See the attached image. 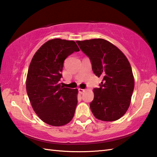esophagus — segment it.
Returning <instances> with one entry per match:
<instances>
[{"label": "esophagus", "mask_w": 157, "mask_h": 157, "mask_svg": "<svg viewBox=\"0 0 157 157\" xmlns=\"http://www.w3.org/2000/svg\"><path fill=\"white\" fill-rule=\"evenodd\" d=\"M78 91H79V93L82 94V93H84L85 92V90L84 89H82V88H78Z\"/></svg>", "instance_id": "1"}]
</instances>
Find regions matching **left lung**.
<instances>
[{"label": "left lung", "mask_w": 157, "mask_h": 157, "mask_svg": "<svg viewBox=\"0 0 157 157\" xmlns=\"http://www.w3.org/2000/svg\"><path fill=\"white\" fill-rule=\"evenodd\" d=\"M76 42L89 58L95 75L103 78L99 87L93 89L91 111L99 120H117L129 108L135 86L129 62L117 47L106 40L98 38Z\"/></svg>", "instance_id": "obj_1"}]
</instances>
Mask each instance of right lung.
<instances>
[{"instance_id":"right-lung-1","label":"right lung","mask_w":157,"mask_h":157,"mask_svg":"<svg viewBox=\"0 0 157 157\" xmlns=\"http://www.w3.org/2000/svg\"><path fill=\"white\" fill-rule=\"evenodd\" d=\"M79 49L73 40H51L36 51L27 77V93L35 113L45 123L60 126L71 121L78 104V89L59 82L64 61Z\"/></svg>"}]
</instances>
